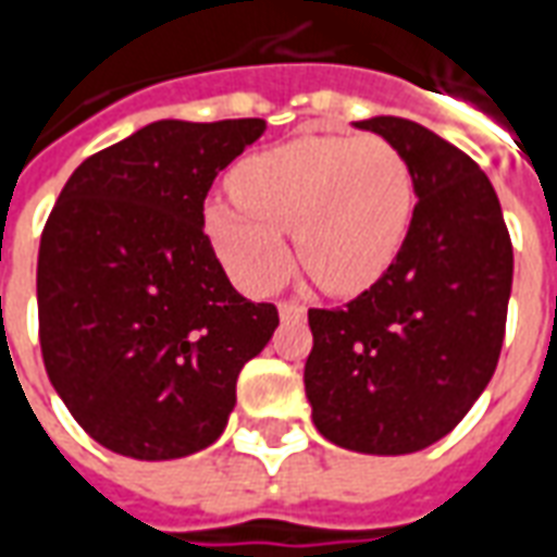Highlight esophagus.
I'll list each match as a JSON object with an SVG mask.
<instances>
[{
	"instance_id": "1",
	"label": "esophagus",
	"mask_w": 557,
	"mask_h": 557,
	"mask_svg": "<svg viewBox=\"0 0 557 557\" xmlns=\"http://www.w3.org/2000/svg\"><path fill=\"white\" fill-rule=\"evenodd\" d=\"M278 314H282V321H302L306 318V306H299L294 299H282L278 302Z\"/></svg>"
}]
</instances>
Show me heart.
<instances>
[{
  "mask_svg": "<svg viewBox=\"0 0 557 557\" xmlns=\"http://www.w3.org/2000/svg\"><path fill=\"white\" fill-rule=\"evenodd\" d=\"M236 203L209 200L203 234L236 285L267 294L299 263L330 294L374 285L401 251L413 215V171L396 146L362 134H306L246 159Z\"/></svg>",
  "mask_w": 557,
  "mask_h": 557,
  "instance_id": "1",
  "label": "heart"
}]
</instances>
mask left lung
Instances as JSON below:
<instances>
[{"label": "left lung", "instance_id": "left-lung-1", "mask_svg": "<svg viewBox=\"0 0 557 557\" xmlns=\"http://www.w3.org/2000/svg\"><path fill=\"white\" fill-rule=\"evenodd\" d=\"M381 134L413 171L411 227L389 270L342 309H309L306 396L338 447L401 456L449 435L495 374L512 287L498 195L474 159L401 116Z\"/></svg>", "mask_w": 557, "mask_h": 557}]
</instances>
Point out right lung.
<instances>
[{"label":"right lung","instance_id":"1","mask_svg":"<svg viewBox=\"0 0 557 557\" xmlns=\"http://www.w3.org/2000/svg\"><path fill=\"white\" fill-rule=\"evenodd\" d=\"M263 120H161L83 161L38 248V338L83 432L132 459L222 435L236 377L278 326L239 297L203 234L212 180Z\"/></svg>","mask_w":557,"mask_h":557}]
</instances>
